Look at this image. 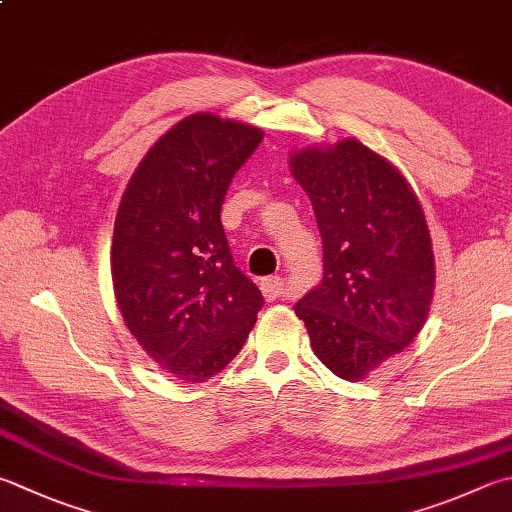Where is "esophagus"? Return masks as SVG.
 I'll use <instances>...</instances> for the list:
<instances>
[{"instance_id":"obj_1","label":"esophagus","mask_w":512,"mask_h":512,"mask_svg":"<svg viewBox=\"0 0 512 512\" xmlns=\"http://www.w3.org/2000/svg\"><path fill=\"white\" fill-rule=\"evenodd\" d=\"M260 289H263V296L267 301H276V298L285 296V281L281 276H269L260 281Z\"/></svg>"}]
</instances>
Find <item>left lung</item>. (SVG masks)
<instances>
[{
  "label": "left lung",
  "mask_w": 512,
  "mask_h": 512,
  "mask_svg": "<svg viewBox=\"0 0 512 512\" xmlns=\"http://www.w3.org/2000/svg\"><path fill=\"white\" fill-rule=\"evenodd\" d=\"M289 167L323 238V278L294 312L325 368L359 381L426 323L435 292L426 216L399 169L359 140L296 151Z\"/></svg>",
  "instance_id": "left-lung-1"
}]
</instances>
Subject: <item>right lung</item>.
Instances as JSON below:
<instances>
[{
  "label": "right lung",
  "instance_id": "right-lung-1",
  "mask_svg": "<svg viewBox=\"0 0 512 512\" xmlns=\"http://www.w3.org/2000/svg\"><path fill=\"white\" fill-rule=\"evenodd\" d=\"M263 131L214 113L171 127L133 171L111 276L129 332L178 381L202 383L245 345L263 294L234 265L220 209Z\"/></svg>",
  "mask_w": 512,
  "mask_h": 512
}]
</instances>
